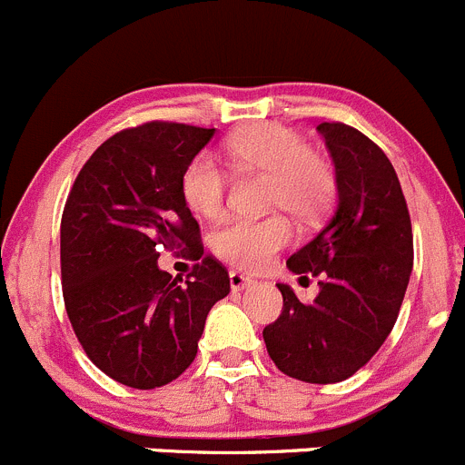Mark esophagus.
<instances>
[{"mask_svg":"<svg viewBox=\"0 0 465 465\" xmlns=\"http://www.w3.org/2000/svg\"><path fill=\"white\" fill-rule=\"evenodd\" d=\"M229 283H232V291H245L247 286H252L254 283V279L247 277V274L238 272V270H232L229 272Z\"/></svg>","mask_w":465,"mask_h":465,"instance_id":"esophagus-1","label":"esophagus"}]
</instances>
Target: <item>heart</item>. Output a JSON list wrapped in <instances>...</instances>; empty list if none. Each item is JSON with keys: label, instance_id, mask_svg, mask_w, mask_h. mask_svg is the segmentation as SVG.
<instances>
[{"label": "heart", "instance_id": "obj_1", "mask_svg": "<svg viewBox=\"0 0 465 465\" xmlns=\"http://www.w3.org/2000/svg\"><path fill=\"white\" fill-rule=\"evenodd\" d=\"M224 156L241 173H268V204L283 206L304 220L322 213L333 197L336 179L329 161L309 150L304 138L283 124L265 123L236 134L224 145ZM182 195L193 213L218 218L227 197V173L213 156H195L183 170ZM292 241L295 227L283 213L229 218L209 238L218 259L247 272L268 268L277 252Z\"/></svg>", "mask_w": 465, "mask_h": 465}]
</instances>
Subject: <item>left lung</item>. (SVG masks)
I'll return each mask as SVG.
<instances>
[{
	"label": "left lung",
	"instance_id": "obj_1",
	"mask_svg": "<svg viewBox=\"0 0 465 465\" xmlns=\"http://www.w3.org/2000/svg\"><path fill=\"white\" fill-rule=\"evenodd\" d=\"M338 204L318 236L286 261L318 277L320 292L302 304L286 283L282 315L263 329L270 359L306 384H336L366 366L398 320L413 268V232L389 156L366 134L322 123Z\"/></svg>",
	"mask_w": 465,
	"mask_h": 465
}]
</instances>
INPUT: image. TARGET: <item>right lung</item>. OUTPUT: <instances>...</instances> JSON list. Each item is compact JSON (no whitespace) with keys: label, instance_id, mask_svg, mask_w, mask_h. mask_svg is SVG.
<instances>
[{"label":"right lung","instance_id":"right-lung-1","mask_svg":"<svg viewBox=\"0 0 465 465\" xmlns=\"http://www.w3.org/2000/svg\"><path fill=\"white\" fill-rule=\"evenodd\" d=\"M215 129L154 123L123 129L76 174L61 218L67 318L90 361L138 391L177 380L193 363L229 272L204 254L182 177ZM198 263L187 282L158 270L163 249Z\"/></svg>","mask_w":465,"mask_h":465}]
</instances>
